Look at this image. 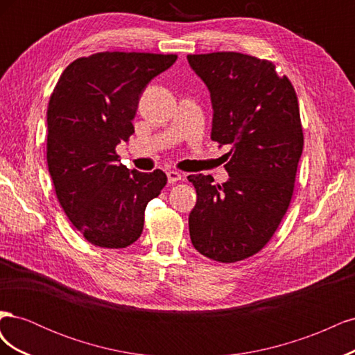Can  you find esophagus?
<instances>
[{
	"label": "esophagus",
	"mask_w": 355,
	"mask_h": 355,
	"mask_svg": "<svg viewBox=\"0 0 355 355\" xmlns=\"http://www.w3.org/2000/svg\"><path fill=\"white\" fill-rule=\"evenodd\" d=\"M167 180H168V184H176V182L182 180V175L179 173V171L168 170L167 171Z\"/></svg>",
	"instance_id": "1"
}]
</instances>
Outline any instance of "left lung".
Returning a JSON list of instances; mask_svg holds the SVG:
<instances>
[{
    "label": "left lung",
    "instance_id": "1",
    "mask_svg": "<svg viewBox=\"0 0 355 355\" xmlns=\"http://www.w3.org/2000/svg\"><path fill=\"white\" fill-rule=\"evenodd\" d=\"M188 63L210 92L211 141L231 146L228 182L188 176L197 191L191 241L213 261H243L271 240L293 196L304 149L297 96L270 60L218 51Z\"/></svg>",
    "mask_w": 355,
    "mask_h": 355
}]
</instances>
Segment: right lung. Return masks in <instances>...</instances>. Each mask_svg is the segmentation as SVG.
Masks as SVG:
<instances>
[{"label":"right lung","mask_w":355,"mask_h":355,"mask_svg":"<svg viewBox=\"0 0 355 355\" xmlns=\"http://www.w3.org/2000/svg\"><path fill=\"white\" fill-rule=\"evenodd\" d=\"M176 55L103 51L62 72L47 108V164L58 200L89 243L124 249L141 237L146 204L167 184L163 170L120 163L115 146L135 133L148 83Z\"/></svg>","instance_id":"obj_1"}]
</instances>
